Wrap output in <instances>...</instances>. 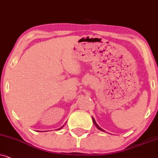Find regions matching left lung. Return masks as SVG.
Segmentation results:
<instances>
[{
  "label": "left lung",
  "instance_id": "1",
  "mask_svg": "<svg viewBox=\"0 0 158 158\" xmlns=\"http://www.w3.org/2000/svg\"><path fill=\"white\" fill-rule=\"evenodd\" d=\"M92 121H93V123H94V125H95V127H96L97 128H98V129H99V130H100V131H104V130L102 129V128H100V127H99V126H98V124H97V123H96L95 120H94V118H93V117H92Z\"/></svg>",
  "mask_w": 158,
  "mask_h": 158
}]
</instances>
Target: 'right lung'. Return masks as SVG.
<instances>
[{
    "label": "right lung",
    "instance_id": "right-lung-1",
    "mask_svg": "<svg viewBox=\"0 0 158 158\" xmlns=\"http://www.w3.org/2000/svg\"><path fill=\"white\" fill-rule=\"evenodd\" d=\"M63 127H64V126H63ZM62 127H60V129H58V130H59V129H61V128H62Z\"/></svg>",
    "mask_w": 158,
    "mask_h": 158
}]
</instances>
